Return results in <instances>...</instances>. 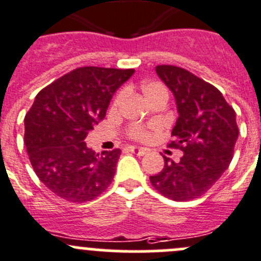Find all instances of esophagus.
<instances>
[{
    "mask_svg": "<svg viewBox=\"0 0 261 261\" xmlns=\"http://www.w3.org/2000/svg\"><path fill=\"white\" fill-rule=\"evenodd\" d=\"M128 150H130L131 153L136 154V155H144V154L148 153V149L139 148V146H128Z\"/></svg>",
    "mask_w": 261,
    "mask_h": 261,
    "instance_id": "obj_1",
    "label": "esophagus"
}]
</instances>
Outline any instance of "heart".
Listing matches in <instances>:
<instances>
[{
  "instance_id": "1",
  "label": "heart",
  "mask_w": 261,
  "mask_h": 261,
  "mask_svg": "<svg viewBox=\"0 0 261 261\" xmlns=\"http://www.w3.org/2000/svg\"><path fill=\"white\" fill-rule=\"evenodd\" d=\"M140 90L143 93L144 98L148 100L149 105H151L153 102H156V100H166L168 99V92H167L166 88L161 84V83L156 82H144L143 84L140 85ZM123 95H125V92H120L115 98V102L113 105L118 106L122 100ZM131 138L136 139V140H146L149 136L148 131L144 130L140 126H134L130 130Z\"/></svg>"
}]
</instances>
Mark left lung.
<instances>
[{
    "instance_id": "8db88e82",
    "label": "left lung",
    "mask_w": 261,
    "mask_h": 261,
    "mask_svg": "<svg viewBox=\"0 0 261 261\" xmlns=\"http://www.w3.org/2000/svg\"><path fill=\"white\" fill-rule=\"evenodd\" d=\"M176 100V121L169 148L184 151L178 162L164 156V167L150 176L154 189L174 201L205 194L228 168L239 139L236 113L222 93L187 70L155 67Z\"/></svg>"
}]
</instances>
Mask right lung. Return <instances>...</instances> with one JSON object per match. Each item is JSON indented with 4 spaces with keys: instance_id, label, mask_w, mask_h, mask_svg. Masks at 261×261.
Listing matches in <instances>:
<instances>
[{
    "instance_id": "right-lung-1",
    "label": "right lung",
    "mask_w": 261,
    "mask_h": 261,
    "mask_svg": "<svg viewBox=\"0 0 261 261\" xmlns=\"http://www.w3.org/2000/svg\"><path fill=\"white\" fill-rule=\"evenodd\" d=\"M135 70L79 67L40 90L25 116V146L40 181L74 203L93 200L112 182L121 150L97 154L85 138Z\"/></svg>"
}]
</instances>
